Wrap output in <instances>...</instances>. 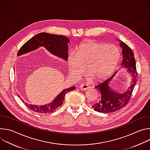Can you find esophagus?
I'll list each match as a JSON object with an SVG mask.
<instances>
[{"mask_svg": "<svg viewBox=\"0 0 150 150\" xmlns=\"http://www.w3.org/2000/svg\"><path fill=\"white\" fill-rule=\"evenodd\" d=\"M79 89L81 90H87L88 89L90 88V87L87 84H81L79 85Z\"/></svg>", "mask_w": 150, "mask_h": 150, "instance_id": "obj_1", "label": "esophagus"}]
</instances>
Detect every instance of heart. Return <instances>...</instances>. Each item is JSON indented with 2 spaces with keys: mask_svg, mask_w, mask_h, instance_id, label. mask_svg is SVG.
Returning <instances> with one entry per match:
<instances>
[{
  "mask_svg": "<svg viewBox=\"0 0 150 150\" xmlns=\"http://www.w3.org/2000/svg\"><path fill=\"white\" fill-rule=\"evenodd\" d=\"M119 52L113 45H104L93 40H85L68 56L71 75L81 78L84 68L96 79H103L115 71L119 59Z\"/></svg>",
  "mask_w": 150,
  "mask_h": 150,
  "instance_id": "heart-1",
  "label": "heart"
}]
</instances>
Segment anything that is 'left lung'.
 <instances>
[{"label":"left lung","mask_w":150,"mask_h":150,"mask_svg":"<svg viewBox=\"0 0 150 150\" xmlns=\"http://www.w3.org/2000/svg\"><path fill=\"white\" fill-rule=\"evenodd\" d=\"M122 49V61L121 67L126 69L127 73L132 78L129 86L123 93H118L112 87V82L117 72L108 79L98 84L95 88L101 93V98L92 105L94 110L104 113L114 112L121 109L129 102L133 90L137 81V72L134 54L132 49L126 43L118 39ZM120 69V68L119 69Z\"/></svg>","instance_id":"1"}]
</instances>
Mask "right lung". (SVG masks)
<instances>
[{"label": "right lung", "mask_w": 150, "mask_h": 150, "mask_svg": "<svg viewBox=\"0 0 150 150\" xmlns=\"http://www.w3.org/2000/svg\"><path fill=\"white\" fill-rule=\"evenodd\" d=\"M70 42L69 39L62 35L51 34L46 33H41L36 34L21 47L18 52L17 56H20L38 49L39 47H45L50 53L63 60H68V43ZM15 71V68H14ZM75 86L63 90L53 101L45 105H35L28 104L25 102L19 96L21 100L25 103L26 106L31 110L40 113H48L53 112L59 107L61 106L65 99L67 93L75 90Z\"/></svg>", "instance_id": "add662e5"}]
</instances>
